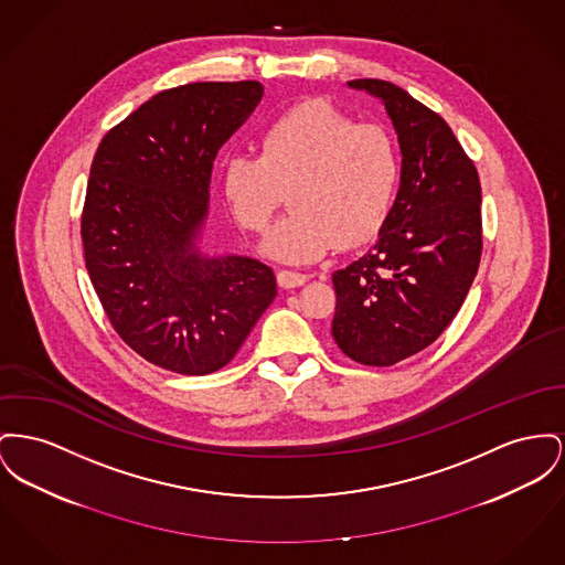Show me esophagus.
I'll use <instances>...</instances> for the list:
<instances>
[{
  "mask_svg": "<svg viewBox=\"0 0 565 565\" xmlns=\"http://www.w3.org/2000/svg\"><path fill=\"white\" fill-rule=\"evenodd\" d=\"M309 277L305 273H297V270H279L277 273V284L281 288H299Z\"/></svg>",
  "mask_w": 565,
  "mask_h": 565,
  "instance_id": "esophagus-1",
  "label": "esophagus"
}]
</instances>
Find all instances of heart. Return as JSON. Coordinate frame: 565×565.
Segmentation results:
<instances>
[{"label": "heart", "instance_id": "b5f03b06", "mask_svg": "<svg viewBox=\"0 0 565 565\" xmlns=\"http://www.w3.org/2000/svg\"><path fill=\"white\" fill-rule=\"evenodd\" d=\"M401 160L393 136L356 126L322 100L305 102L266 126L256 153H234L224 192L234 217L254 233L270 224L284 192L292 213L263 241L266 256L307 265L337 243L354 247L386 222L397 199Z\"/></svg>", "mask_w": 565, "mask_h": 565}]
</instances>
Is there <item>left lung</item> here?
<instances>
[{
  "label": "left lung",
  "instance_id": "1",
  "mask_svg": "<svg viewBox=\"0 0 565 565\" xmlns=\"http://www.w3.org/2000/svg\"><path fill=\"white\" fill-rule=\"evenodd\" d=\"M350 89L382 102L401 151L395 204L365 256L332 273V337L343 354L391 366L452 322L482 254L480 179L448 124L388 81Z\"/></svg>",
  "mask_w": 565,
  "mask_h": 565
}]
</instances>
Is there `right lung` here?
<instances>
[{
    "instance_id": "right-lung-1",
    "label": "right lung",
    "mask_w": 565,
    "mask_h": 565,
    "mask_svg": "<svg viewBox=\"0 0 565 565\" xmlns=\"http://www.w3.org/2000/svg\"><path fill=\"white\" fill-rule=\"evenodd\" d=\"M263 94L258 81L162 92L92 164L81 236L96 295L136 354L181 375L231 363L277 297L268 266L204 247L215 156Z\"/></svg>"
}]
</instances>
